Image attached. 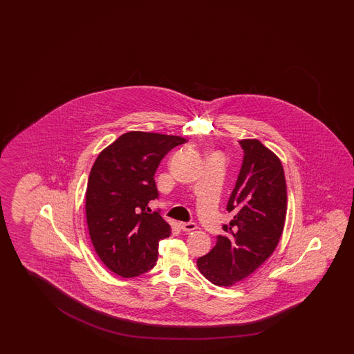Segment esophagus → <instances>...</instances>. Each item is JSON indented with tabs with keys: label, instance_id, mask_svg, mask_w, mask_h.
<instances>
[{
	"label": "esophagus",
	"instance_id": "esophagus-1",
	"mask_svg": "<svg viewBox=\"0 0 354 354\" xmlns=\"http://www.w3.org/2000/svg\"><path fill=\"white\" fill-rule=\"evenodd\" d=\"M180 226L182 227L183 232H191V230H195L197 225L192 221H188V223H180Z\"/></svg>",
	"mask_w": 354,
	"mask_h": 354
}]
</instances>
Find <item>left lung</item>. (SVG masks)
Returning <instances> with one entry per match:
<instances>
[{
  "label": "left lung",
  "instance_id": "1",
  "mask_svg": "<svg viewBox=\"0 0 354 354\" xmlns=\"http://www.w3.org/2000/svg\"><path fill=\"white\" fill-rule=\"evenodd\" d=\"M243 162L226 205L233 212L225 235L197 258V267L218 286H232L271 256L282 235L287 210L286 180L279 159L257 139L239 142Z\"/></svg>",
  "mask_w": 354,
  "mask_h": 354
}]
</instances>
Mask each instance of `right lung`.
I'll return each mask as SVG.
<instances>
[{
    "instance_id": "obj_1",
    "label": "right lung",
    "mask_w": 354,
    "mask_h": 354,
    "mask_svg": "<svg viewBox=\"0 0 354 354\" xmlns=\"http://www.w3.org/2000/svg\"><path fill=\"white\" fill-rule=\"evenodd\" d=\"M180 136L130 131L101 151L91 169L86 191V216L91 241L100 259L121 277H136L151 270L159 241L171 226L151 211L158 198L154 174L160 160Z\"/></svg>"
}]
</instances>
